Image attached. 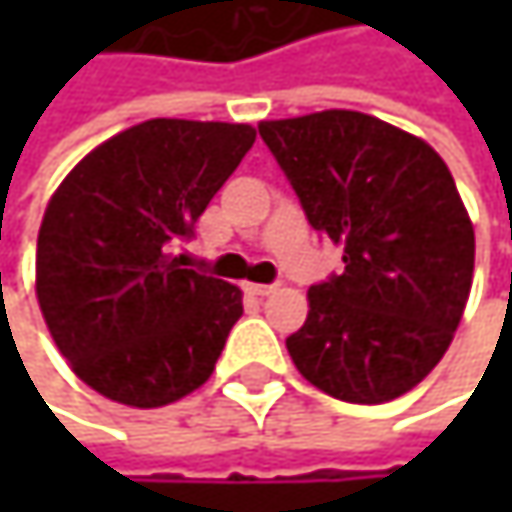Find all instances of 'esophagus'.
<instances>
[{"instance_id":"1","label":"esophagus","mask_w":512,"mask_h":512,"mask_svg":"<svg viewBox=\"0 0 512 512\" xmlns=\"http://www.w3.org/2000/svg\"><path fill=\"white\" fill-rule=\"evenodd\" d=\"M243 290L252 293V296H269L275 287H272V284H243Z\"/></svg>"}]
</instances>
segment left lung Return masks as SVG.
I'll return each instance as SVG.
<instances>
[{"label":"left lung","instance_id":"left-lung-1","mask_svg":"<svg viewBox=\"0 0 512 512\" xmlns=\"http://www.w3.org/2000/svg\"><path fill=\"white\" fill-rule=\"evenodd\" d=\"M314 231L344 246V272L308 290L287 338L299 373L347 403H388L445 356L460 326L474 228L427 142L350 109L260 121Z\"/></svg>","mask_w":512,"mask_h":512}]
</instances>
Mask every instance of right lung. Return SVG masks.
Returning <instances> with one entry per match:
<instances>
[{"label":"right lung","instance_id":"obj_1","mask_svg":"<svg viewBox=\"0 0 512 512\" xmlns=\"http://www.w3.org/2000/svg\"><path fill=\"white\" fill-rule=\"evenodd\" d=\"M252 145L249 124L154 118L94 148L55 189L38 302L58 353L103 397L156 409L210 379L243 293L171 252Z\"/></svg>","mask_w":512,"mask_h":512}]
</instances>
